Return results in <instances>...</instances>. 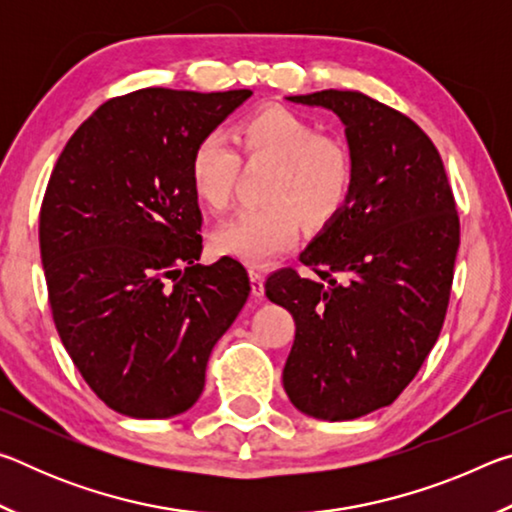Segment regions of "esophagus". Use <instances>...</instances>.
<instances>
[{
	"label": "esophagus",
	"instance_id": "34e87169",
	"mask_svg": "<svg viewBox=\"0 0 512 512\" xmlns=\"http://www.w3.org/2000/svg\"><path fill=\"white\" fill-rule=\"evenodd\" d=\"M250 289H253L255 296H264V273L257 271V268H250Z\"/></svg>",
	"mask_w": 512,
	"mask_h": 512
}]
</instances>
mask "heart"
<instances>
[{
  "mask_svg": "<svg viewBox=\"0 0 512 512\" xmlns=\"http://www.w3.org/2000/svg\"><path fill=\"white\" fill-rule=\"evenodd\" d=\"M235 144L248 162L275 164L266 185L268 205L241 210L212 235L216 253L262 266L296 246L302 223L325 228L350 203L357 178L354 153L341 137L323 135L289 108H264L235 128ZM241 158L228 137L207 133L189 155V180L210 210H225L235 194Z\"/></svg>",
  "mask_w": 512,
  "mask_h": 512,
  "instance_id": "b5f03b06",
  "label": "heart"
}]
</instances>
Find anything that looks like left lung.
Here are the masks:
<instances>
[{"label":"left lung","mask_w":512,"mask_h":512,"mask_svg":"<svg viewBox=\"0 0 512 512\" xmlns=\"http://www.w3.org/2000/svg\"><path fill=\"white\" fill-rule=\"evenodd\" d=\"M334 110L357 178L345 210L268 275L266 296L291 311L296 339L282 381L302 413L339 422L397 400L436 345L461 244L456 201L429 135L357 90L289 97Z\"/></svg>","instance_id":"obj_1"}]
</instances>
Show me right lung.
I'll return each instance as SVG.
<instances>
[{
  "mask_svg": "<svg viewBox=\"0 0 512 512\" xmlns=\"http://www.w3.org/2000/svg\"><path fill=\"white\" fill-rule=\"evenodd\" d=\"M250 90L144 88L103 103L60 153L40 207L51 316L112 411L171 418L203 393L214 343L250 293L246 268L201 266L189 155Z\"/></svg>",
  "mask_w": 512,
  "mask_h": 512,
  "instance_id": "add662e5",
  "label": "right lung"
}]
</instances>
